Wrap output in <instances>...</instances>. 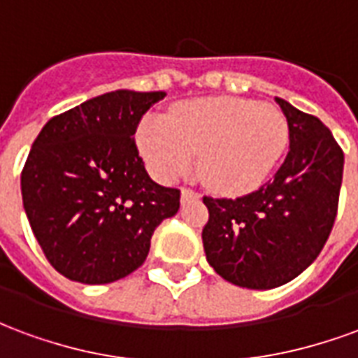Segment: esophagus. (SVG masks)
<instances>
[{"mask_svg":"<svg viewBox=\"0 0 358 358\" xmlns=\"http://www.w3.org/2000/svg\"><path fill=\"white\" fill-rule=\"evenodd\" d=\"M199 194L195 192V189H189V187H184L182 189V201H187V199H197Z\"/></svg>","mask_w":358,"mask_h":358,"instance_id":"34e87169","label":"esophagus"}]
</instances>
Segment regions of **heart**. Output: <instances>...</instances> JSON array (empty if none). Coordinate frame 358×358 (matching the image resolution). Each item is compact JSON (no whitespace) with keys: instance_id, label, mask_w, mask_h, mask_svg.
I'll return each mask as SVG.
<instances>
[{"instance_id":"b5f03b06","label":"heart","mask_w":358,"mask_h":358,"mask_svg":"<svg viewBox=\"0 0 358 358\" xmlns=\"http://www.w3.org/2000/svg\"><path fill=\"white\" fill-rule=\"evenodd\" d=\"M287 138L282 110L241 97L182 103L172 113V124L148 117L138 128V145L155 178L172 182L184 176L199 155L201 178L226 194L261 186L280 161Z\"/></svg>"}]
</instances>
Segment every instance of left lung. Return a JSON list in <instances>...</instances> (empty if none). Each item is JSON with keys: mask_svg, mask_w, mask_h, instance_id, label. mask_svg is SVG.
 Masks as SVG:
<instances>
[{"mask_svg": "<svg viewBox=\"0 0 358 358\" xmlns=\"http://www.w3.org/2000/svg\"><path fill=\"white\" fill-rule=\"evenodd\" d=\"M276 103L289 128V151L274 178L255 192L205 195L207 261L218 276L248 289L287 284L320 255L338 215L343 151L320 118Z\"/></svg>", "mask_w": 358, "mask_h": 358, "instance_id": "1", "label": "left lung"}]
</instances>
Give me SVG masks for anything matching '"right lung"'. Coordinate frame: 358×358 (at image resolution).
Wrapping results in <instances>:
<instances>
[{"instance_id": "1", "label": "right lung", "mask_w": 358, "mask_h": 358, "mask_svg": "<svg viewBox=\"0 0 358 358\" xmlns=\"http://www.w3.org/2000/svg\"><path fill=\"white\" fill-rule=\"evenodd\" d=\"M164 92L117 90L53 117L20 174L22 203L51 266L110 284L145 263L151 236L180 209V189L149 178L134 134Z\"/></svg>"}]
</instances>
